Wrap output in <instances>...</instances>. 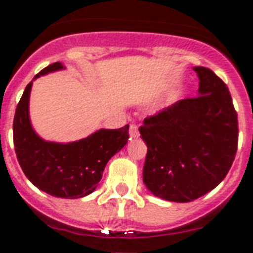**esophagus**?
Masks as SVG:
<instances>
[{"mask_svg": "<svg viewBox=\"0 0 253 253\" xmlns=\"http://www.w3.org/2000/svg\"><path fill=\"white\" fill-rule=\"evenodd\" d=\"M130 137L131 139H136V137H139V130H137V126L136 125H133V123H131L130 125Z\"/></svg>", "mask_w": 253, "mask_h": 253, "instance_id": "obj_1", "label": "esophagus"}]
</instances>
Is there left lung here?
Listing matches in <instances>:
<instances>
[{
	"mask_svg": "<svg viewBox=\"0 0 253 253\" xmlns=\"http://www.w3.org/2000/svg\"><path fill=\"white\" fill-rule=\"evenodd\" d=\"M199 96L184 98L139 127L148 147L143 180L164 200L188 203L218 186L238 149V114L229 88L212 70L195 67Z\"/></svg>",
	"mask_w": 253,
	"mask_h": 253,
	"instance_id": "obj_1",
	"label": "left lung"
}]
</instances>
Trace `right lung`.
I'll use <instances>...</instances> for the list:
<instances>
[{"label": "right lung", "mask_w": 253, "mask_h": 253, "mask_svg": "<svg viewBox=\"0 0 253 253\" xmlns=\"http://www.w3.org/2000/svg\"><path fill=\"white\" fill-rule=\"evenodd\" d=\"M62 69L61 62L52 63L34 79ZM31 87L32 82L16 106L13 123L14 147L23 173L39 190L55 198L79 199L92 194L109 160L126 145L128 125L117 130L101 128L85 139L66 144L45 141L31 126Z\"/></svg>", "instance_id": "add662e5"}]
</instances>
